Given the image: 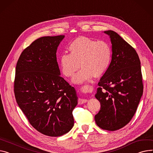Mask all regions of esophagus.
Returning <instances> with one entry per match:
<instances>
[{"label": "esophagus", "mask_w": 153, "mask_h": 153, "mask_svg": "<svg viewBox=\"0 0 153 153\" xmlns=\"http://www.w3.org/2000/svg\"><path fill=\"white\" fill-rule=\"evenodd\" d=\"M87 101H88V100H86V99L79 98V99L78 100V103H79V105H82V104H84V103H87Z\"/></svg>", "instance_id": "obj_1"}]
</instances>
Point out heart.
I'll use <instances>...</instances> for the list:
<instances>
[{"instance_id":"b5f03b06","label":"heart","mask_w":153,"mask_h":153,"mask_svg":"<svg viewBox=\"0 0 153 153\" xmlns=\"http://www.w3.org/2000/svg\"><path fill=\"white\" fill-rule=\"evenodd\" d=\"M68 54L61 55L59 66L65 77L74 76L73 82L77 84L90 80L94 76L102 75L108 68L111 58V49L105 41H98L85 37L76 39L69 45Z\"/></svg>"}]
</instances>
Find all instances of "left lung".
I'll use <instances>...</instances> for the list:
<instances>
[{
  "label": "left lung",
  "instance_id": "8db88e82",
  "mask_svg": "<svg viewBox=\"0 0 153 153\" xmlns=\"http://www.w3.org/2000/svg\"><path fill=\"white\" fill-rule=\"evenodd\" d=\"M104 33L111 40L112 58L98 84L95 96L101 108L95 120L101 128L114 131L126 126L134 116L143 85L140 61L135 50L113 30Z\"/></svg>",
  "mask_w": 153,
  "mask_h": 153
}]
</instances>
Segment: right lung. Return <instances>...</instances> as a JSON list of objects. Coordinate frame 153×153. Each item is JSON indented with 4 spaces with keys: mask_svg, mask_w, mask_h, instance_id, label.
<instances>
[{
    "mask_svg": "<svg viewBox=\"0 0 153 153\" xmlns=\"http://www.w3.org/2000/svg\"><path fill=\"white\" fill-rule=\"evenodd\" d=\"M65 36L37 39L20 55L14 92L29 123L40 133L59 137L74 126L76 91L60 76L56 50Z\"/></svg>",
    "mask_w": 153,
    "mask_h": 153,
    "instance_id": "obj_1",
    "label": "right lung"
}]
</instances>
